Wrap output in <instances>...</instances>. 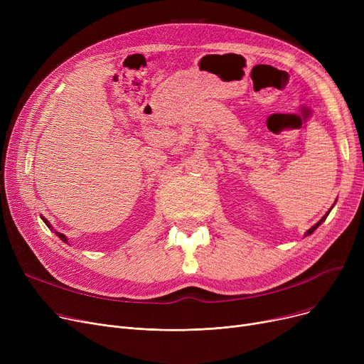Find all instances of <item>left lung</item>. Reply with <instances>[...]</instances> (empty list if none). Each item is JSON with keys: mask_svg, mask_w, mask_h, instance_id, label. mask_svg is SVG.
<instances>
[{"mask_svg": "<svg viewBox=\"0 0 364 364\" xmlns=\"http://www.w3.org/2000/svg\"><path fill=\"white\" fill-rule=\"evenodd\" d=\"M329 213H331V211H329ZM329 213H328V214H326V215H324V217H323V218H321V220H320V221H318V223H317V224H314V225H313V227H311V228H310V230H309V232H307V233H305V236H309V235H311V233H313V232H314V230H316V228H317V227H318V225H320V224H321V223H323V221H324V220H326V217H328V215H329Z\"/></svg>", "mask_w": 364, "mask_h": 364, "instance_id": "left-lung-1", "label": "left lung"}]
</instances>
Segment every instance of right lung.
I'll return each mask as SVG.
<instances>
[{
    "label": "right lung",
    "instance_id": "add662e5",
    "mask_svg": "<svg viewBox=\"0 0 364 364\" xmlns=\"http://www.w3.org/2000/svg\"><path fill=\"white\" fill-rule=\"evenodd\" d=\"M43 220H44V223H46V224L48 225V228H50V224H48V221H47L46 218H43ZM55 235H57V236H59V237H60V239H62L63 242H66V243H68V239H66V236H65L63 233H59V232H55Z\"/></svg>",
    "mask_w": 364,
    "mask_h": 364
}]
</instances>
